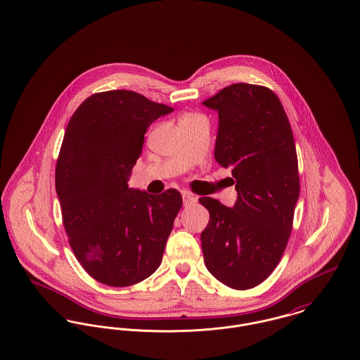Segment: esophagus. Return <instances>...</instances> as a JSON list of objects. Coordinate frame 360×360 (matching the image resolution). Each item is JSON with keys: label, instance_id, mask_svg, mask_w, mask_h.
<instances>
[{"label": "esophagus", "instance_id": "1", "mask_svg": "<svg viewBox=\"0 0 360 360\" xmlns=\"http://www.w3.org/2000/svg\"><path fill=\"white\" fill-rule=\"evenodd\" d=\"M182 198H184V205L188 207V205H192L195 202V197L193 194L189 193V192H182Z\"/></svg>", "mask_w": 360, "mask_h": 360}]
</instances>
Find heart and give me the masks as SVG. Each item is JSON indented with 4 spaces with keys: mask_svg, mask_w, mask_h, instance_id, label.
<instances>
[{
    "mask_svg": "<svg viewBox=\"0 0 360 360\" xmlns=\"http://www.w3.org/2000/svg\"><path fill=\"white\" fill-rule=\"evenodd\" d=\"M191 116H192V115H188V116H185V117H191ZM182 119H184V117H182Z\"/></svg>",
    "mask_w": 360,
    "mask_h": 360,
    "instance_id": "b5f03b06",
    "label": "heart"
}]
</instances>
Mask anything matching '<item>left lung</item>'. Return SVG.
Here are the masks:
<instances>
[{"instance_id":"8db88e82","label":"left lung","mask_w":360,"mask_h":360,"mask_svg":"<svg viewBox=\"0 0 360 360\" xmlns=\"http://www.w3.org/2000/svg\"><path fill=\"white\" fill-rule=\"evenodd\" d=\"M202 104L218 111L215 160L231 168L238 193L234 208L198 198L210 212L200 237L204 263L226 286L245 290L271 276L293 229L300 194L295 139L266 86L234 83Z\"/></svg>"}]
</instances>
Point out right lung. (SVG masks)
I'll list each match as a JSON object with an SVG mask.
<instances>
[{"label": "right lung", "instance_id": "add662e5", "mask_svg": "<svg viewBox=\"0 0 360 360\" xmlns=\"http://www.w3.org/2000/svg\"><path fill=\"white\" fill-rule=\"evenodd\" d=\"M174 110L131 90L87 97L71 116L56 165V192L68 243L84 271L123 288L152 276L162 263L182 195L127 186L143 136Z\"/></svg>", "mask_w": 360, "mask_h": 360}]
</instances>
